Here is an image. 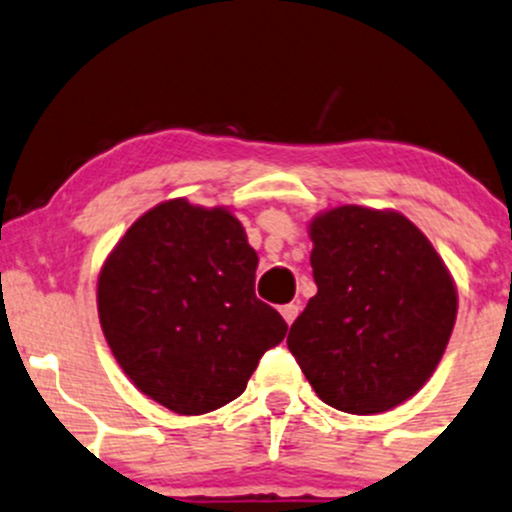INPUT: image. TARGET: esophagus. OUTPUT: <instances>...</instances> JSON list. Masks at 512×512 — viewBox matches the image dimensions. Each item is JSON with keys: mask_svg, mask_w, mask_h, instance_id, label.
Here are the masks:
<instances>
[{"mask_svg": "<svg viewBox=\"0 0 512 512\" xmlns=\"http://www.w3.org/2000/svg\"><path fill=\"white\" fill-rule=\"evenodd\" d=\"M297 314H299V304H287V306H282V316H284V321H287V324H294V319H297Z\"/></svg>", "mask_w": 512, "mask_h": 512, "instance_id": "obj_1", "label": "esophagus"}]
</instances>
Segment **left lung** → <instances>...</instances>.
<instances>
[{
  "label": "left lung",
  "instance_id": "left-lung-1",
  "mask_svg": "<svg viewBox=\"0 0 512 512\" xmlns=\"http://www.w3.org/2000/svg\"><path fill=\"white\" fill-rule=\"evenodd\" d=\"M316 297L287 346L316 395L351 414L410 400L439 365L456 287L432 242L395 211L341 206L309 228Z\"/></svg>",
  "mask_w": 512,
  "mask_h": 512
}]
</instances>
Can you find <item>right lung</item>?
<instances>
[{"instance_id": "1", "label": "right lung", "mask_w": 512, "mask_h": 512, "mask_svg": "<svg viewBox=\"0 0 512 512\" xmlns=\"http://www.w3.org/2000/svg\"><path fill=\"white\" fill-rule=\"evenodd\" d=\"M257 252L225 208L174 198L147 211L102 265L98 314L120 368L176 414L245 392L287 324L255 297Z\"/></svg>"}]
</instances>
